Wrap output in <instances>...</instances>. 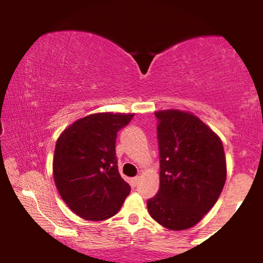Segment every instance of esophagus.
<instances>
[{"mask_svg":"<svg viewBox=\"0 0 263 263\" xmlns=\"http://www.w3.org/2000/svg\"><path fill=\"white\" fill-rule=\"evenodd\" d=\"M138 182H140V177L132 178V179H131V185L136 186V185H137V184H138Z\"/></svg>","mask_w":263,"mask_h":263,"instance_id":"1","label":"esophagus"}]
</instances>
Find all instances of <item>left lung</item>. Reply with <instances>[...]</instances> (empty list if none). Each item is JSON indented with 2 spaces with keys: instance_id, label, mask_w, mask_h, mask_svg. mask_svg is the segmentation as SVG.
<instances>
[{
  "instance_id": "left-lung-1",
  "label": "left lung",
  "mask_w": 263,
  "mask_h": 263,
  "mask_svg": "<svg viewBox=\"0 0 263 263\" xmlns=\"http://www.w3.org/2000/svg\"><path fill=\"white\" fill-rule=\"evenodd\" d=\"M159 147V190L147 201L149 215L170 230L197 225L221 194L226 158L219 136L195 115L155 112Z\"/></svg>"
}]
</instances>
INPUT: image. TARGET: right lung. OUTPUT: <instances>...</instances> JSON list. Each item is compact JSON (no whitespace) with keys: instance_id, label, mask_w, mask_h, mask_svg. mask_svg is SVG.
Here are the masks:
<instances>
[{"instance_id":"right-lung-1","label":"right lung","mask_w":263,"mask_h":263,"mask_svg":"<svg viewBox=\"0 0 263 263\" xmlns=\"http://www.w3.org/2000/svg\"><path fill=\"white\" fill-rule=\"evenodd\" d=\"M134 115H87L59 136L53 158L54 182L65 204L80 218H111L131 192L119 173L115 146L117 132Z\"/></svg>"}]
</instances>
